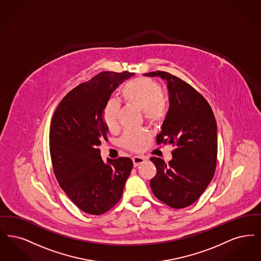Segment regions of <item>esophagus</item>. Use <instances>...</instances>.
<instances>
[{
  "instance_id": "34e87169",
  "label": "esophagus",
  "mask_w": 261,
  "mask_h": 261,
  "mask_svg": "<svg viewBox=\"0 0 261 261\" xmlns=\"http://www.w3.org/2000/svg\"><path fill=\"white\" fill-rule=\"evenodd\" d=\"M146 157L144 156H134L132 158V160H133V164H134V166L137 167V166H139L140 164H142V163H144L145 161H146Z\"/></svg>"
}]
</instances>
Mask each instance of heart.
Segmentation results:
<instances>
[{
  "label": "heart",
  "mask_w": 261,
  "mask_h": 261,
  "mask_svg": "<svg viewBox=\"0 0 261 261\" xmlns=\"http://www.w3.org/2000/svg\"><path fill=\"white\" fill-rule=\"evenodd\" d=\"M121 97L127 104L143 110L146 120L150 123H159L165 119L169 112L167 99L163 96L162 87L151 79L138 77L126 83L121 90ZM119 104L110 100L105 105L103 118L107 128L114 132L118 128ZM149 135L146 131L127 130L120 139V145L132 151H141L145 148Z\"/></svg>",
  "instance_id": "heart-1"
}]
</instances>
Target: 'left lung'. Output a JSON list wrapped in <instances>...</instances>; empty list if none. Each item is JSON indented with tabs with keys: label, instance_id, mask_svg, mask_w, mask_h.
<instances>
[{
	"label": "left lung",
	"instance_id": "obj_1",
	"mask_svg": "<svg viewBox=\"0 0 261 261\" xmlns=\"http://www.w3.org/2000/svg\"><path fill=\"white\" fill-rule=\"evenodd\" d=\"M146 76L166 80L170 108L157 135V145L172 144L173 159L151 157L156 175L150 179L154 196L174 208H186L201 196L214 177L218 157L217 122L207 100L190 84L166 72Z\"/></svg>",
	"mask_w": 261,
	"mask_h": 261
}]
</instances>
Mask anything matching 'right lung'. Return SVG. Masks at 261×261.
I'll use <instances>...</instances> for the list:
<instances>
[{
  "instance_id": "1",
  "label": "right lung",
  "mask_w": 261,
  "mask_h": 261,
  "mask_svg": "<svg viewBox=\"0 0 261 261\" xmlns=\"http://www.w3.org/2000/svg\"><path fill=\"white\" fill-rule=\"evenodd\" d=\"M135 73L101 72L67 94L50 123L49 150L57 181L83 212L100 216L122 196L126 179L133 168L129 157L100 155L107 141L103 118L105 105L115 88Z\"/></svg>"
}]
</instances>
